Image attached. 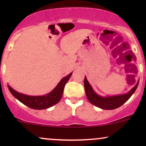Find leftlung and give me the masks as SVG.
<instances>
[{
    "label": "left lung",
    "instance_id": "1",
    "mask_svg": "<svg viewBox=\"0 0 146 146\" xmlns=\"http://www.w3.org/2000/svg\"><path fill=\"white\" fill-rule=\"evenodd\" d=\"M84 84L85 93H86L87 99L90 102V103L102 108V109L113 110L119 108L123 105L125 102L128 101L129 98L136 90L137 86H138L139 82L130 91L125 94L110 97H102L95 93L93 88L88 83L86 76L84 78Z\"/></svg>",
    "mask_w": 146,
    "mask_h": 146
}]
</instances>
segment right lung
<instances>
[{
    "instance_id": "right-lung-1",
    "label": "right lung",
    "mask_w": 146,
    "mask_h": 146,
    "mask_svg": "<svg viewBox=\"0 0 146 146\" xmlns=\"http://www.w3.org/2000/svg\"><path fill=\"white\" fill-rule=\"evenodd\" d=\"M71 75L72 73L63 78L54 89L49 93L43 96H29V95H24L16 91L9 85H8V88L15 98L27 106L36 110L46 109L53 106V105L56 104L60 102L62 96L65 84L71 78Z\"/></svg>"
}]
</instances>
